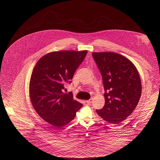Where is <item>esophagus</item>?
Segmentation results:
<instances>
[{"instance_id": "1", "label": "esophagus", "mask_w": 160, "mask_h": 160, "mask_svg": "<svg viewBox=\"0 0 160 160\" xmlns=\"http://www.w3.org/2000/svg\"><path fill=\"white\" fill-rule=\"evenodd\" d=\"M92 101H93V99H92V98H91V99H90L89 100L87 101H86V102H87L88 104H90L92 102Z\"/></svg>"}]
</instances>
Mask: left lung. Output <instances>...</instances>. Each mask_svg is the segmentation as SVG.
Masks as SVG:
<instances>
[{
    "label": "left lung",
    "mask_w": 160,
    "mask_h": 160,
    "mask_svg": "<svg viewBox=\"0 0 160 160\" xmlns=\"http://www.w3.org/2000/svg\"><path fill=\"white\" fill-rule=\"evenodd\" d=\"M101 73L105 104L98 115L105 121L118 124L135 109L142 92L139 72L128 58L116 52H93Z\"/></svg>",
    "instance_id": "obj_1"
}]
</instances>
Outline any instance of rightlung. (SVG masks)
I'll return each instance as SVG.
<instances>
[{"label": "right lung", "instance_id": "right-lung-1", "mask_svg": "<svg viewBox=\"0 0 160 160\" xmlns=\"http://www.w3.org/2000/svg\"><path fill=\"white\" fill-rule=\"evenodd\" d=\"M87 51H62L49 52L35 64L30 81L32 104L45 122L61 128L75 117L83 106L73 99L72 93L63 94L65 82L73 76L82 62Z\"/></svg>", "mask_w": 160, "mask_h": 160}]
</instances>
